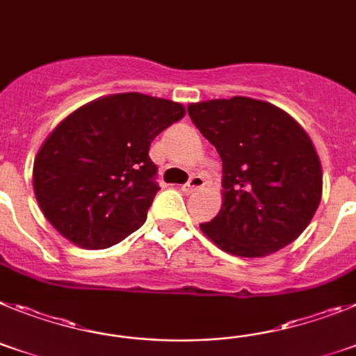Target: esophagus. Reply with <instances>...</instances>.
<instances>
[{
  "label": "esophagus",
  "mask_w": 356,
  "mask_h": 356,
  "mask_svg": "<svg viewBox=\"0 0 356 356\" xmlns=\"http://www.w3.org/2000/svg\"><path fill=\"white\" fill-rule=\"evenodd\" d=\"M204 184H206V179H204L202 175H191L190 181L182 186V191H184V193H193V191L204 188Z\"/></svg>",
  "instance_id": "1"
}]
</instances>
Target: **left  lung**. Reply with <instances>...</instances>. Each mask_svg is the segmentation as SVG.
<instances>
[{"label": "left lung", "mask_w": 356, "mask_h": 356, "mask_svg": "<svg viewBox=\"0 0 356 356\" xmlns=\"http://www.w3.org/2000/svg\"><path fill=\"white\" fill-rule=\"evenodd\" d=\"M222 159V208L200 224L222 251L259 258L292 243L314 218L323 168L310 136L268 102L247 97L188 105Z\"/></svg>", "instance_id": "left-lung-1"}]
</instances>
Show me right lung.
Instances as JSON below:
<instances>
[{"mask_svg": "<svg viewBox=\"0 0 356 356\" xmlns=\"http://www.w3.org/2000/svg\"><path fill=\"white\" fill-rule=\"evenodd\" d=\"M184 113L177 102L141 92L73 111L33 161V191L49 224L84 249H107L140 229L159 190L148 148Z\"/></svg>", "mask_w": 356, "mask_h": 356, "instance_id": "add662e5", "label": "right lung"}]
</instances>
